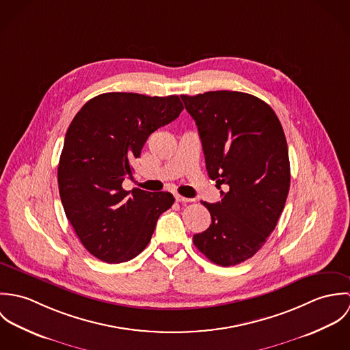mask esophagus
Masks as SVG:
<instances>
[{
  "label": "esophagus",
  "mask_w": 350,
  "mask_h": 350,
  "mask_svg": "<svg viewBox=\"0 0 350 350\" xmlns=\"http://www.w3.org/2000/svg\"><path fill=\"white\" fill-rule=\"evenodd\" d=\"M175 200H176L178 203H186V202H190L191 200L185 198V197H182V196H179V194H175Z\"/></svg>",
  "instance_id": "1"
}]
</instances>
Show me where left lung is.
Returning <instances> with one entry per match:
<instances>
[{"mask_svg": "<svg viewBox=\"0 0 350 350\" xmlns=\"http://www.w3.org/2000/svg\"><path fill=\"white\" fill-rule=\"evenodd\" d=\"M196 120L206 170L222 200L203 204L211 215L194 245L230 267L250 258L273 232L290 190V160L282 124L264 100L240 92L180 96Z\"/></svg>", "mask_w": 350, "mask_h": 350, "instance_id": "obj_1", "label": "left lung"}]
</instances>
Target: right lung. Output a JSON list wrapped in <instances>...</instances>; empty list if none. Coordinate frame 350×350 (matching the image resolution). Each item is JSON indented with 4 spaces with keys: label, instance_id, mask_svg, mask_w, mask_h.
I'll return each mask as SVG.
<instances>
[{
    "label": "right lung",
    "instance_id": "add662e5",
    "mask_svg": "<svg viewBox=\"0 0 350 350\" xmlns=\"http://www.w3.org/2000/svg\"><path fill=\"white\" fill-rule=\"evenodd\" d=\"M178 96L105 93L71 121L57 165L62 204L83 247L105 262H124L146 250L171 193L122 189L132 161L160 126L179 117Z\"/></svg>",
    "mask_w": 350,
    "mask_h": 350
}]
</instances>
